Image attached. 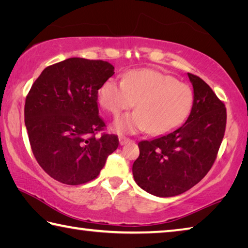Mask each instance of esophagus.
<instances>
[{"label":"esophagus","instance_id":"esophagus-1","mask_svg":"<svg viewBox=\"0 0 248 248\" xmlns=\"http://www.w3.org/2000/svg\"><path fill=\"white\" fill-rule=\"evenodd\" d=\"M132 140L131 139H129V138H127V137H124V136H120L119 137V143H120V145H124V144H127V143H130V142H131Z\"/></svg>","mask_w":248,"mask_h":248}]
</instances>
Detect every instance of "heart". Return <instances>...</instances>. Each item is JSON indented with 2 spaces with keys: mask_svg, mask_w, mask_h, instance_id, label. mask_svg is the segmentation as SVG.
<instances>
[{
  "mask_svg": "<svg viewBox=\"0 0 248 248\" xmlns=\"http://www.w3.org/2000/svg\"><path fill=\"white\" fill-rule=\"evenodd\" d=\"M98 102L112 116L134 106L138 110L121 116L114 130L134 134L149 130L161 136L182 125L189 117L195 94L186 83L155 70L130 71L124 81L108 78L98 90Z\"/></svg>",
  "mask_w": 248,
  "mask_h": 248,
  "instance_id": "b5f03b06",
  "label": "heart"
}]
</instances>
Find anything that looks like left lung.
<instances>
[{
    "label": "left lung",
    "mask_w": 248,
    "mask_h": 248,
    "mask_svg": "<svg viewBox=\"0 0 248 248\" xmlns=\"http://www.w3.org/2000/svg\"><path fill=\"white\" fill-rule=\"evenodd\" d=\"M195 103L186 123L156 139L139 142L140 155L132 165L138 186L157 197L189 190L211 169L223 140L225 105L203 79L188 73Z\"/></svg>",
    "instance_id": "left-lung-1"
}]
</instances>
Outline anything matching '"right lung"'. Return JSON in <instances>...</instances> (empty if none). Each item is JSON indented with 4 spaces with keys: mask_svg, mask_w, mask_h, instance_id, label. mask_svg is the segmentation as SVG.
I'll list each match as a JSON object with an SVG mask.
<instances>
[{
    "mask_svg": "<svg viewBox=\"0 0 248 248\" xmlns=\"http://www.w3.org/2000/svg\"><path fill=\"white\" fill-rule=\"evenodd\" d=\"M103 60L70 58L46 68L25 102V125L35 157L46 173L66 185L93 180L118 148L115 134H95L106 124L97 94L115 74Z\"/></svg>",
    "mask_w": 248,
    "mask_h": 248,
    "instance_id": "add662e5",
    "label": "right lung"
}]
</instances>
